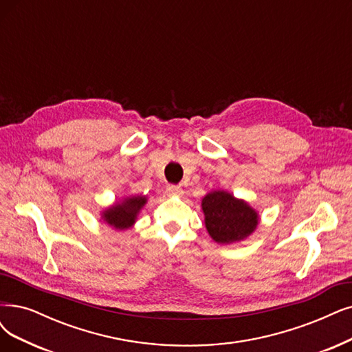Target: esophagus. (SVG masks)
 Returning <instances> with one entry per match:
<instances>
[{"instance_id":"obj_1","label":"esophagus","mask_w":352,"mask_h":352,"mask_svg":"<svg viewBox=\"0 0 352 352\" xmlns=\"http://www.w3.org/2000/svg\"><path fill=\"white\" fill-rule=\"evenodd\" d=\"M166 192L169 194V196H181V194H183L184 191L179 186H168Z\"/></svg>"}]
</instances>
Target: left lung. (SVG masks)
<instances>
[{
  "instance_id": "1",
  "label": "left lung",
  "mask_w": 352,
  "mask_h": 352,
  "mask_svg": "<svg viewBox=\"0 0 352 352\" xmlns=\"http://www.w3.org/2000/svg\"><path fill=\"white\" fill-rule=\"evenodd\" d=\"M201 206L207 232L217 243L245 239L258 225L256 212L229 192L213 191L207 194Z\"/></svg>"
}]
</instances>
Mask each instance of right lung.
<instances>
[{
  "label": "right lung",
  "instance_id": "add662e5",
  "mask_svg": "<svg viewBox=\"0 0 352 352\" xmlns=\"http://www.w3.org/2000/svg\"><path fill=\"white\" fill-rule=\"evenodd\" d=\"M146 203L145 197H132V199H126L123 203L113 206L111 209L106 210L102 213V217L106 222L116 228V229H127L135 223L136 214L143 207V204Z\"/></svg>",
  "mask_w": 352,
  "mask_h": 352
}]
</instances>
